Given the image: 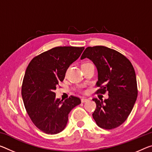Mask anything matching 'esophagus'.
Here are the masks:
<instances>
[{"label": "esophagus", "mask_w": 152, "mask_h": 152, "mask_svg": "<svg viewBox=\"0 0 152 152\" xmlns=\"http://www.w3.org/2000/svg\"><path fill=\"white\" fill-rule=\"evenodd\" d=\"M88 99H86V98H82L81 99V102L82 103H85V102H88Z\"/></svg>", "instance_id": "1"}]
</instances>
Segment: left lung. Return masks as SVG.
I'll return each mask as SVG.
<instances>
[{"label":"left lung","instance_id":"obj_1","mask_svg":"<svg viewBox=\"0 0 152 152\" xmlns=\"http://www.w3.org/2000/svg\"><path fill=\"white\" fill-rule=\"evenodd\" d=\"M88 58L95 65L98 72L97 93L108 92L104 101L93 99L96 109L93 117L101 128L113 129L127 119L137 97L135 72L131 61L114 49L95 46L85 50L81 59Z\"/></svg>","mask_w":152,"mask_h":152}]
</instances>
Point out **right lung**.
Listing matches in <instances>:
<instances>
[{
    "mask_svg": "<svg viewBox=\"0 0 152 152\" xmlns=\"http://www.w3.org/2000/svg\"><path fill=\"white\" fill-rule=\"evenodd\" d=\"M85 47H57L32 59L26 69L21 95L26 112L40 131L55 134L66 128L68 114L81 103L70 96L66 100L55 98V90L63 81L70 65L80 56Z\"/></svg>",
    "mask_w": 152,
    "mask_h": 152,
    "instance_id": "1",
    "label": "right lung"
}]
</instances>
